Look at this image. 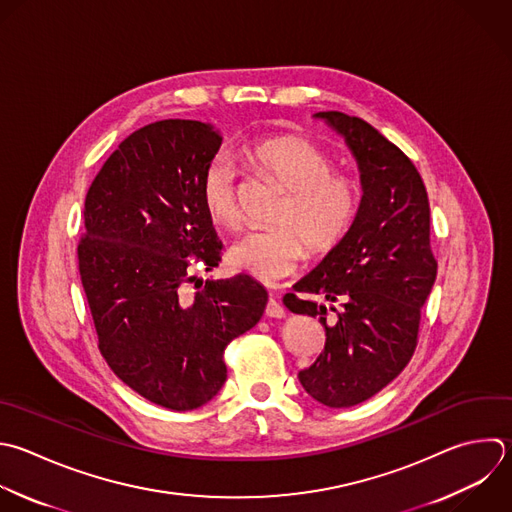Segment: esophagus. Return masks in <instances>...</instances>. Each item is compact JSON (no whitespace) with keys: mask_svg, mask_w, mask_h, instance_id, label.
<instances>
[{"mask_svg":"<svg viewBox=\"0 0 512 512\" xmlns=\"http://www.w3.org/2000/svg\"><path fill=\"white\" fill-rule=\"evenodd\" d=\"M266 316H270V318H284L286 316L284 306L274 298V294L270 296V300L266 304Z\"/></svg>","mask_w":512,"mask_h":512,"instance_id":"34e87169","label":"esophagus"}]
</instances>
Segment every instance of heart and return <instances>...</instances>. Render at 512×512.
Wrapping results in <instances>:
<instances>
[{
  "mask_svg": "<svg viewBox=\"0 0 512 512\" xmlns=\"http://www.w3.org/2000/svg\"><path fill=\"white\" fill-rule=\"evenodd\" d=\"M248 158L274 178L286 196L272 222L276 226L244 232L230 248V262L262 282L292 274L306 258L332 250L348 232L358 210V186L332 172L326 152L298 136H276L248 148ZM202 206L214 224L232 228L240 220L236 170L216 158L202 176Z\"/></svg>",
  "mask_w": 512,
  "mask_h": 512,
  "instance_id": "obj_1",
  "label": "heart"
}]
</instances>
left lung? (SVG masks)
<instances>
[{
    "label": "left lung",
    "mask_w": 512,
    "mask_h": 512,
    "mask_svg": "<svg viewBox=\"0 0 512 512\" xmlns=\"http://www.w3.org/2000/svg\"><path fill=\"white\" fill-rule=\"evenodd\" d=\"M336 130L360 170L362 198L352 226L296 292L320 294L342 310L284 296L294 314L318 316L324 350L298 372L304 390L324 406L360 404L392 382L410 362L424 306L436 280L430 250V206L408 156L368 122L342 112H318Z\"/></svg>",
    "instance_id": "obj_1"
}]
</instances>
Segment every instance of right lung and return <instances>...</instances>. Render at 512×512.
<instances>
[{"instance_id": "1", "label": "right lung", "mask_w": 512, "mask_h": 512, "mask_svg": "<svg viewBox=\"0 0 512 512\" xmlns=\"http://www.w3.org/2000/svg\"><path fill=\"white\" fill-rule=\"evenodd\" d=\"M222 144L214 126L162 120L130 134L94 178L78 244L98 348L146 400L194 410L226 382L224 350L262 318L268 292L238 274L190 296V264L212 270L222 242L200 186ZM202 286V284H200Z\"/></svg>"}]
</instances>
